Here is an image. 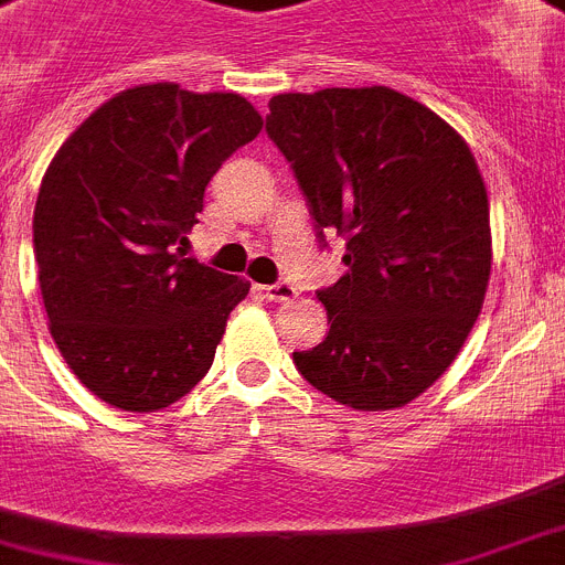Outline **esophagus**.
<instances>
[{"mask_svg": "<svg viewBox=\"0 0 565 565\" xmlns=\"http://www.w3.org/2000/svg\"><path fill=\"white\" fill-rule=\"evenodd\" d=\"M260 292H264V298H269V301H290V298H296V287H292L290 281L267 284V287H260Z\"/></svg>", "mask_w": 565, "mask_h": 565, "instance_id": "1", "label": "esophagus"}]
</instances>
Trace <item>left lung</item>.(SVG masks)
I'll return each mask as SVG.
<instances>
[{"label":"left lung","instance_id":"1","mask_svg":"<svg viewBox=\"0 0 565 565\" xmlns=\"http://www.w3.org/2000/svg\"><path fill=\"white\" fill-rule=\"evenodd\" d=\"M267 135L321 249L330 232L348 249V273L316 290L330 333L292 353L298 373L355 411L407 405L448 371L486 298L488 194L471 149L385 85L278 94Z\"/></svg>","mask_w":565,"mask_h":565}]
</instances>
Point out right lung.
<instances>
[{"mask_svg":"<svg viewBox=\"0 0 565 565\" xmlns=\"http://www.w3.org/2000/svg\"><path fill=\"white\" fill-rule=\"evenodd\" d=\"M260 131L241 94L137 85L56 151L33 210V255L56 348L94 396L149 414L212 367L249 284L186 258L203 192Z\"/></svg>","mask_w":565,"mask_h":565,"instance_id":"1","label":"right lung"}]
</instances>
